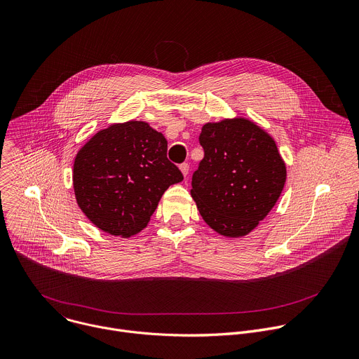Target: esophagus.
<instances>
[{
  "mask_svg": "<svg viewBox=\"0 0 359 359\" xmlns=\"http://www.w3.org/2000/svg\"><path fill=\"white\" fill-rule=\"evenodd\" d=\"M180 172H182L183 177L186 179V177H187V175H189V165H187V163H183V165H180Z\"/></svg>",
  "mask_w": 359,
  "mask_h": 359,
  "instance_id": "esophagus-1",
  "label": "esophagus"
}]
</instances>
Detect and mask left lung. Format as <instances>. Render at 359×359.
<instances>
[{
	"mask_svg": "<svg viewBox=\"0 0 359 359\" xmlns=\"http://www.w3.org/2000/svg\"><path fill=\"white\" fill-rule=\"evenodd\" d=\"M204 159L193 175L191 197L205 224L226 238L254 231L278 203L286 163L269 133L245 116L205 123Z\"/></svg>",
	"mask_w": 359,
	"mask_h": 359,
	"instance_id": "left-lung-1",
	"label": "left lung"
}]
</instances>
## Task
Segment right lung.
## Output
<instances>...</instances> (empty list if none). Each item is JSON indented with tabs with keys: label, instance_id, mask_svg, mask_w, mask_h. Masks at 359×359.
Masks as SVG:
<instances>
[{
	"label": "right lung",
	"instance_id": "1",
	"mask_svg": "<svg viewBox=\"0 0 359 359\" xmlns=\"http://www.w3.org/2000/svg\"><path fill=\"white\" fill-rule=\"evenodd\" d=\"M168 141L145 121L130 119L97 131L77 152V205L101 231L121 238L141 232L162 194L183 180L168 161Z\"/></svg>",
	"mask_w": 359,
	"mask_h": 359
}]
</instances>
